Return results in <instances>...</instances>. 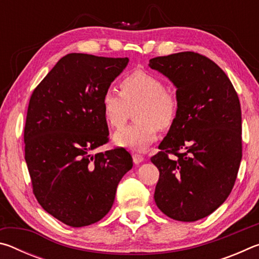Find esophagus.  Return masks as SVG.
Listing matches in <instances>:
<instances>
[{
    "label": "esophagus",
    "instance_id": "esophagus-1",
    "mask_svg": "<svg viewBox=\"0 0 259 259\" xmlns=\"http://www.w3.org/2000/svg\"><path fill=\"white\" fill-rule=\"evenodd\" d=\"M133 160L135 164H138L144 160V157L142 154H139V153H133Z\"/></svg>",
    "mask_w": 259,
    "mask_h": 259
}]
</instances>
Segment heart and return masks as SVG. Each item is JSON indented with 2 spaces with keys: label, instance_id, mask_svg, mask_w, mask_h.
<instances>
[{
  "label": "heart",
  "instance_id": "obj_1",
  "mask_svg": "<svg viewBox=\"0 0 259 259\" xmlns=\"http://www.w3.org/2000/svg\"><path fill=\"white\" fill-rule=\"evenodd\" d=\"M120 94L108 89L100 99L105 121L112 128H121L135 109L136 123L122 128L113 136L116 146L144 151L155 142L160 130L174 125L179 113V99L166 89L164 81L143 69H135L122 77Z\"/></svg>",
  "mask_w": 259,
  "mask_h": 259
}]
</instances>
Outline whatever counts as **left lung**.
<instances>
[{
  "instance_id": "obj_1",
  "label": "left lung",
  "mask_w": 259,
  "mask_h": 259,
  "mask_svg": "<svg viewBox=\"0 0 259 259\" xmlns=\"http://www.w3.org/2000/svg\"><path fill=\"white\" fill-rule=\"evenodd\" d=\"M150 67L172 81L179 99L177 119L151 157L160 171L155 203L175 221H199L224 203L238 176V94L224 71L198 52L155 57Z\"/></svg>"
}]
</instances>
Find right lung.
I'll return each mask as SVG.
<instances>
[{
    "mask_svg": "<svg viewBox=\"0 0 259 259\" xmlns=\"http://www.w3.org/2000/svg\"><path fill=\"white\" fill-rule=\"evenodd\" d=\"M128 61L69 54L30 96L24 140L33 193L48 213L68 226L100 221L133 168L123 147L93 155L109 139L100 99Z\"/></svg>",
    "mask_w": 259,
    "mask_h": 259,
    "instance_id": "add662e5",
    "label": "right lung"
}]
</instances>
